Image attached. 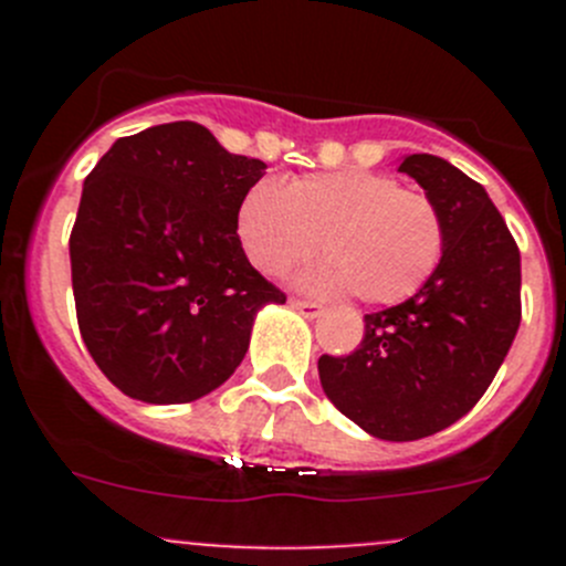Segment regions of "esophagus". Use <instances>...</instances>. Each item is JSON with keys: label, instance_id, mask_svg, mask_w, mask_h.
I'll return each instance as SVG.
<instances>
[{"label": "esophagus", "instance_id": "esophagus-1", "mask_svg": "<svg viewBox=\"0 0 566 566\" xmlns=\"http://www.w3.org/2000/svg\"><path fill=\"white\" fill-rule=\"evenodd\" d=\"M290 306H293V310H298L301 315H304L306 319H315V317L323 315V306L315 304V301H301V298H293V301H290Z\"/></svg>", "mask_w": 566, "mask_h": 566}]
</instances>
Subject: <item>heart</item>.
<instances>
[{
    "mask_svg": "<svg viewBox=\"0 0 566 566\" xmlns=\"http://www.w3.org/2000/svg\"><path fill=\"white\" fill-rule=\"evenodd\" d=\"M238 238L251 265L273 279L323 247L328 260L306 271L301 284L356 293L367 304H399L419 293L447 243L430 197L361 169L301 177L287 188L254 182L238 210Z\"/></svg>",
    "mask_w": 566,
    "mask_h": 566,
    "instance_id": "obj_1",
    "label": "heart"
}]
</instances>
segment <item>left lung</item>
<instances>
[{
  "mask_svg": "<svg viewBox=\"0 0 566 566\" xmlns=\"http://www.w3.org/2000/svg\"><path fill=\"white\" fill-rule=\"evenodd\" d=\"M441 213L443 256L430 282L364 317L350 356H319L325 397L380 441H419L479 402L521 325V251L476 180L430 153L405 156Z\"/></svg>",
  "mask_w": 566,
  "mask_h": 566,
  "instance_id": "obj_1",
  "label": "left lung"
}]
</instances>
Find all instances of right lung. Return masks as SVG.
Returning <instances> with one entry per match:
<instances>
[{
	"instance_id": "obj_1",
	"label": "right lung",
	"mask_w": 566,
	"mask_h": 566,
	"mask_svg": "<svg viewBox=\"0 0 566 566\" xmlns=\"http://www.w3.org/2000/svg\"><path fill=\"white\" fill-rule=\"evenodd\" d=\"M262 175L260 158L180 119L117 139L84 180L71 232L78 331L123 394L177 405L219 389L247 356L256 312L284 304L238 238Z\"/></svg>"
}]
</instances>
